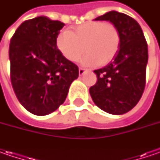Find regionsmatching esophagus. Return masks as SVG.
<instances>
[{
	"mask_svg": "<svg viewBox=\"0 0 160 160\" xmlns=\"http://www.w3.org/2000/svg\"><path fill=\"white\" fill-rule=\"evenodd\" d=\"M78 71H79V76H83V74H84V72H85V70L83 69V68H79Z\"/></svg>",
	"mask_w": 160,
	"mask_h": 160,
	"instance_id": "obj_1",
	"label": "esophagus"
}]
</instances>
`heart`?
I'll use <instances>...</instances> for the list:
<instances>
[{
  "instance_id": "heart-1",
  "label": "heart",
  "mask_w": 160,
  "mask_h": 160,
  "mask_svg": "<svg viewBox=\"0 0 160 160\" xmlns=\"http://www.w3.org/2000/svg\"><path fill=\"white\" fill-rule=\"evenodd\" d=\"M120 33L110 22L101 20L79 25L70 31H61L57 35L56 44L68 60L76 62L82 58L84 66H104L117 55L120 47Z\"/></svg>"
}]
</instances>
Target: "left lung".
<instances>
[{
    "mask_svg": "<svg viewBox=\"0 0 160 160\" xmlns=\"http://www.w3.org/2000/svg\"><path fill=\"white\" fill-rule=\"evenodd\" d=\"M94 20L113 23L121 42L117 55L104 68L94 70L97 82L90 87L93 102L113 115L131 110L140 101L146 83L148 45L136 20L118 11H109Z\"/></svg>",
    "mask_w": 160,
    "mask_h": 160,
    "instance_id": "left-lung-1",
    "label": "left lung"
}]
</instances>
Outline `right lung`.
<instances>
[{
    "label": "right lung",
    "mask_w": 160,
    "mask_h": 160,
    "mask_svg": "<svg viewBox=\"0 0 160 160\" xmlns=\"http://www.w3.org/2000/svg\"><path fill=\"white\" fill-rule=\"evenodd\" d=\"M64 23L37 17L22 23L10 39V81L18 100L37 116L65 102L78 67L59 52L56 38Z\"/></svg>",
    "instance_id": "1"
}]
</instances>
